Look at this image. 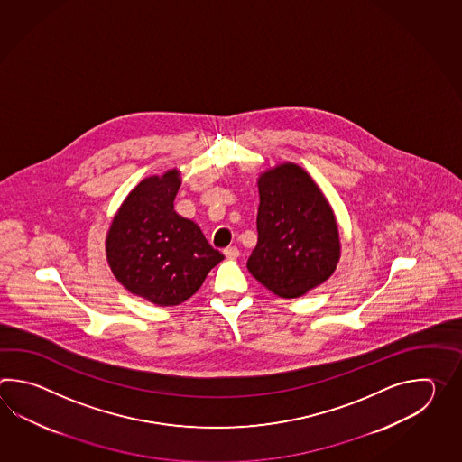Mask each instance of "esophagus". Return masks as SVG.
Masks as SVG:
<instances>
[{"instance_id":"34e87169","label":"esophagus","mask_w":462,"mask_h":462,"mask_svg":"<svg viewBox=\"0 0 462 462\" xmlns=\"http://www.w3.org/2000/svg\"><path fill=\"white\" fill-rule=\"evenodd\" d=\"M225 255H226L227 259H237V257H239V249H237L236 245L226 247V249H225Z\"/></svg>"}]
</instances>
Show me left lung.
<instances>
[{
    "instance_id": "left-lung-1",
    "label": "left lung",
    "mask_w": 462,
    "mask_h": 462,
    "mask_svg": "<svg viewBox=\"0 0 462 462\" xmlns=\"http://www.w3.org/2000/svg\"><path fill=\"white\" fill-rule=\"evenodd\" d=\"M257 187V245L247 269L275 295L300 297L334 274L340 259L334 211L295 163L267 170Z\"/></svg>"
}]
</instances>
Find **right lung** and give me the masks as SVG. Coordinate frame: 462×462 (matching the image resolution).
Returning <instances> with one entry per match:
<instances>
[{"instance_id":"add662e5","label":"right lung","mask_w":462,"mask_h":462,"mask_svg":"<svg viewBox=\"0 0 462 462\" xmlns=\"http://www.w3.org/2000/svg\"><path fill=\"white\" fill-rule=\"evenodd\" d=\"M180 185L177 170L140 181L118 209L106 243L118 282L162 307L185 302L225 259L198 225L173 209Z\"/></svg>"}]
</instances>
